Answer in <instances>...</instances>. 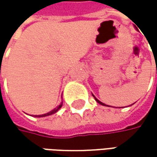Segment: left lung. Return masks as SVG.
<instances>
[{
  "mask_svg": "<svg viewBox=\"0 0 157 157\" xmlns=\"http://www.w3.org/2000/svg\"><path fill=\"white\" fill-rule=\"evenodd\" d=\"M93 96H94V98H95V96H94V94H93ZM95 100H96V101H97V102H98V103H99V104H100V105H105V104H104V103H102V102H101V101H100V100H98V99H96V98H95ZM132 105H133V104H132Z\"/></svg>",
  "mask_w": 157,
  "mask_h": 157,
  "instance_id": "left-lung-1",
  "label": "left lung"
}]
</instances>
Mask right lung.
<instances>
[{
    "instance_id": "right-lung-1",
    "label": "right lung",
    "mask_w": 157,
    "mask_h": 157,
    "mask_svg": "<svg viewBox=\"0 0 157 157\" xmlns=\"http://www.w3.org/2000/svg\"><path fill=\"white\" fill-rule=\"evenodd\" d=\"M62 105H63V101L59 104V105H57L56 108H54V109L52 110L51 112H49V113H44V114H42V115H36V117H45V116H48V115H52L53 113H56L62 107Z\"/></svg>"
}]
</instances>
